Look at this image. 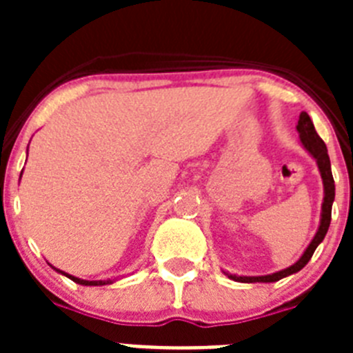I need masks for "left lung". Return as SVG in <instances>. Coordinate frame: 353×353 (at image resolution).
<instances>
[{
    "label": "left lung",
    "mask_w": 353,
    "mask_h": 353,
    "mask_svg": "<svg viewBox=\"0 0 353 353\" xmlns=\"http://www.w3.org/2000/svg\"><path fill=\"white\" fill-rule=\"evenodd\" d=\"M299 134H301V141L304 145V148L316 159L318 170L322 173V180H323V187H325V198H323V205H322V221H320V228H318L316 235L314 239L311 240V244L307 245L305 252L301 256V260L297 261L295 265L288 267V269L281 270V272L270 274V276H260V277H242V276H230L233 281H242V283H274L279 281L283 277L290 276V274H295L307 265V261L311 260L313 256L314 249L318 248V244L322 242L323 236H325L327 230H329L330 224V212H332V201H334V179H332V171H330V159L329 154H327V146L325 143L322 141V138L318 136L316 130H314L313 121H311L310 114L304 113L302 111L301 117H299V125H297Z\"/></svg>",
    "instance_id": "left-lung-1"
}]
</instances>
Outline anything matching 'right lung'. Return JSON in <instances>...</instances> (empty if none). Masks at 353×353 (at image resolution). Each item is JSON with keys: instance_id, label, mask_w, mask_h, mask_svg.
<instances>
[{"instance_id": "obj_1", "label": "right lung", "mask_w": 353, "mask_h": 353, "mask_svg": "<svg viewBox=\"0 0 353 353\" xmlns=\"http://www.w3.org/2000/svg\"><path fill=\"white\" fill-rule=\"evenodd\" d=\"M65 276L70 277L72 281H76V283H79V285H84V286H99V285H108V283H109V281H84V279H77V277L68 276V274H65Z\"/></svg>"}]
</instances>
